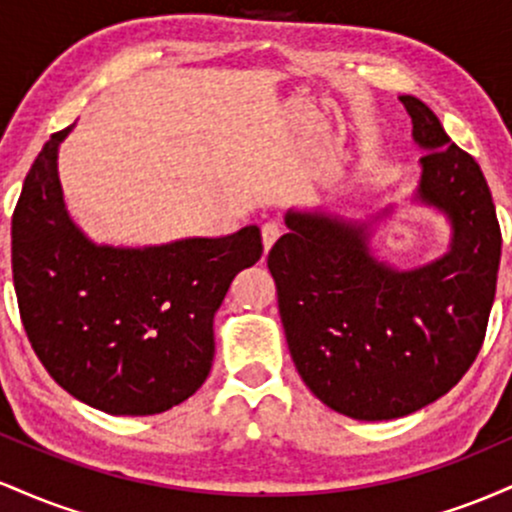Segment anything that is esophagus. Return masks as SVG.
Returning a JSON list of instances; mask_svg holds the SVG:
<instances>
[{"label": "esophagus", "mask_w": 512, "mask_h": 512, "mask_svg": "<svg viewBox=\"0 0 512 512\" xmlns=\"http://www.w3.org/2000/svg\"><path fill=\"white\" fill-rule=\"evenodd\" d=\"M279 236H281V228L276 226V223H264L262 226V245H264V252H269L272 250V245L276 243V240H279Z\"/></svg>", "instance_id": "1"}]
</instances>
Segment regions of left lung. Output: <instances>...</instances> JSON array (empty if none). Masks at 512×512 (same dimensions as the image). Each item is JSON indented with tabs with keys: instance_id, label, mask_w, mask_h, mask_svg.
<instances>
[{
	"instance_id": "1",
	"label": "left lung",
	"mask_w": 512,
	"mask_h": 512,
	"mask_svg": "<svg viewBox=\"0 0 512 512\" xmlns=\"http://www.w3.org/2000/svg\"><path fill=\"white\" fill-rule=\"evenodd\" d=\"M399 101L424 154L407 199L448 221V250L395 267L373 240L399 204L368 216L330 204L286 211L289 233L267 257L303 383L358 421L399 419L460 383L484 342L501 262V228L479 163L424 101Z\"/></svg>"
}]
</instances>
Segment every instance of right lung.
Listing matches in <instances>:
<instances>
[{"label": "right lung", "mask_w": 512, "mask_h": 512, "mask_svg": "<svg viewBox=\"0 0 512 512\" xmlns=\"http://www.w3.org/2000/svg\"><path fill=\"white\" fill-rule=\"evenodd\" d=\"M52 134L11 221L14 286L28 342L69 395L115 416L161 414L192 397L214 361V317L260 226L161 245L96 243L69 214Z\"/></svg>", "instance_id": "1"}]
</instances>
